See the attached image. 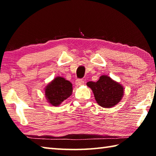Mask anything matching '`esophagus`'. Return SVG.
I'll list each match as a JSON object with an SVG mask.
<instances>
[{"label":"esophagus","instance_id":"34e87169","mask_svg":"<svg viewBox=\"0 0 156 156\" xmlns=\"http://www.w3.org/2000/svg\"><path fill=\"white\" fill-rule=\"evenodd\" d=\"M76 84L77 86H81L84 84V81L83 80H76Z\"/></svg>","mask_w":156,"mask_h":156}]
</instances>
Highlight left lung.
I'll return each mask as SVG.
<instances>
[{
  "mask_svg": "<svg viewBox=\"0 0 156 156\" xmlns=\"http://www.w3.org/2000/svg\"><path fill=\"white\" fill-rule=\"evenodd\" d=\"M87 85L93 91L97 103L104 108H112L119 103L124 95L122 84L106 75H102L97 82H88Z\"/></svg>",
  "mask_w": 156,
  "mask_h": 156,
  "instance_id": "1",
  "label": "left lung"
}]
</instances>
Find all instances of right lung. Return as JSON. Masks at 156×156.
Returning a JSON list of instances; mask_svg holds the SVG:
<instances>
[{
  "mask_svg": "<svg viewBox=\"0 0 156 156\" xmlns=\"http://www.w3.org/2000/svg\"><path fill=\"white\" fill-rule=\"evenodd\" d=\"M72 84L61 76L55 78L44 88L47 102L54 107L59 106L72 94Z\"/></svg>",
  "mask_w": 156,
  "mask_h": 156,
  "instance_id": "obj_1",
  "label": "right lung"
}]
</instances>
